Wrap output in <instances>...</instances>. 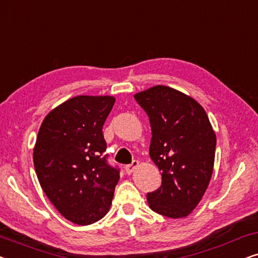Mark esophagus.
<instances>
[{"label": "esophagus", "instance_id": "34e87169", "mask_svg": "<svg viewBox=\"0 0 258 258\" xmlns=\"http://www.w3.org/2000/svg\"><path fill=\"white\" fill-rule=\"evenodd\" d=\"M139 164H140L139 161H133L130 164H126L124 167V170H125L126 174H128V175L132 174V172L135 170L137 167H139Z\"/></svg>", "mask_w": 258, "mask_h": 258}]
</instances>
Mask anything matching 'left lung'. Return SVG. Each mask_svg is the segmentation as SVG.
<instances>
[{
	"instance_id": "left-lung-1",
	"label": "left lung",
	"mask_w": 258,
	"mask_h": 258,
	"mask_svg": "<svg viewBox=\"0 0 258 258\" xmlns=\"http://www.w3.org/2000/svg\"><path fill=\"white\" fill-rule=\"evenodd\" d=\"M134 97L149 117V154L162 171L160 188L147 194L149 207L170 218L188 216L213 175L216 135L207 112L194 98L165 86Z\"/></svg>"
}]
</instances>
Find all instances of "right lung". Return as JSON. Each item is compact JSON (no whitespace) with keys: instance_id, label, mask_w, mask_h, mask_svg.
<instances>
[{"instance_id":"add662e5","label":"right lung","mask_w":258,"mask_h":258,"mask_svg":"<svg viewBox=\"0 0 258 258\" xmlns=\"http://www.w3.org/2000/svg\"><path fill=\"white\" fill-rule=\"evenodd\" d=\"M111 96H76L45 116L34 148V167L49 201L67 220L95 223L108 213L119 179L104 154L102 128Z\"/></svg>"}]
</instances>
